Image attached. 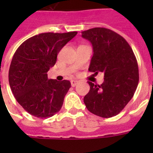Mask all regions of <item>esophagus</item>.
Listing matches in <instances>:
<instances>
[{"label": "esophagus", "instance_id": "esophagus-1", "mask_svg": "<svg viewBox=\"0 0 153 153\" xmlns=\"http://www.w3.org/2000/svg\"><path fill=\"white\" fill-rule=\"evenodd\" d=\"M78 83H79V82H78L77 80H72V81H71V86L75 87L77 84H78Z\"/></svg>", "mask_w": 153, "mask_h": 153}]
</instances>
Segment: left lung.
<instances>
[{
    "instance_id": "8db88e82",
    "label": "left lung",
    "mask_w": 153,
    "mask_h": 153,
    "mask_svg": "<svg viewBox=\"0 0 153 153\" xmlns=\"http://www.w3.org/2000/svg\"><path fill=\"white\" fill-rule=\"evenodd\" d=\"M82 37L92 43L93 55L88 70L104 73V82H88L83 98L87 109L103 118L118 115L132 99L138 87V67L134 51L125 38L105 28H90Z\"/></svg>"
}]
</instances>
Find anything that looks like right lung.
<instances>
[{"label": "right lung", "mask_w": 153, "mask_h": 153, "mask_svg": "<svg viewBox=\"0 0 153 153\" xmlns=\"http://www.w3.org/2000/svg\"><path fill=\"white\" fill-rule=\"evenodd\" d=\"M77 34L44 33L25 41L12 58L9 83L15 99L30 115L48 118L57 113L71 87L69 80L48 79L62 47Z\"/></svg>", "instance_id": "add662e5"}]
</instances>
